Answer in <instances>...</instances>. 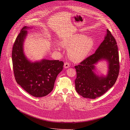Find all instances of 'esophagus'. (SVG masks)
Masks as SVG:
<instances>
[{"instance_id":"esophagus-1","label":"esophagus","mask_w":130,"mask_h":130,"mask_svg":"<svg viewBox=\"0 0 130 130\" xmlns=\"http://www.w3.org/2000/svg\"><path fill=\"white\" fill-rule=\"evenodd\" d=\"M64 67L65 68V69H67V68L70 67V64L68 63V62H66L64 63Z\"/></svg>"}]
</instances>
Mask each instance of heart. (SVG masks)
<instances>
[{"mask_svg":"<svg viewBox=\"0 0 130 130\" xmlns=\"http://www.w3.org/2000/svg\"><path fill=\"white\" fill-rule=\"evenodd\" d=\"M94 41L92 37L83 34H75L62 40V46L69 48L68 55L74 62L83 60L92 50Z\"/></svg>","mask_w":130,"mask_h":130,"instance_id":"b5f03b06","label":"heart"}]
</instances>
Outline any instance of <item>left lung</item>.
Masks as SVG:
<instances>
[{"label": "left lung", "mask_w": 130, "mask_h": 130, "mask_svg": "<svg viewBox=\"0 0 130 130\" xmlns=\"http://www.w3.org/2000/svg\"><path fill=\"white\" fill-rule=\"evenodd\" d=\"M102 60H106L108 63L109 69L105 77L99 76L95 73L94 65ZM119 64L117 42L107 29L103 42L95 53L75 66L77 75L75 80L76 92L85 98L94 99L101 96L116 82L119 74Z\"/></svg>", "instance_id": "8db88e82"}]
</instances>
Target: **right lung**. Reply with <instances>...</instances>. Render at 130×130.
Returning <instances> with one entry per match:
<instances>
[{
	"label": "right lung",
	"mask_w": 130,
	"mask_h": 130,
	"mask_svg": "<svg viewBox=\"0 0 130 130\" xmlns=\"http://www.w3.org/2000/svg\"><path fill=\"white\" fill-rule=\"evenodd\" d=\"M30 28L24 27L15 41L12 51L13 70L17 84L32 96L40 98L52 91L57 76L63 70L64 63L45 59L31 62L27 58L23 45L27 29Z\"/></svg>",
	"instance_id": "right-lung-1"
}]
</instances>
